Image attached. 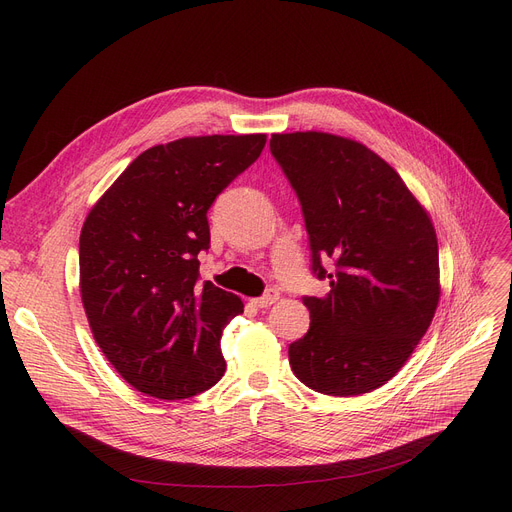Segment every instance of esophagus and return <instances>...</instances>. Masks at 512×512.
Wrapping results in <instances>:
<instances>
[{"instance_id": "34e87169", "label": "esophagus", "mask_w": 512, "mask_h": 512, "mask_svg": "<svg viewBox=\"0 0 512 512\" xmlns=\"http://www.w3.org/2000/svg\"><path fill=\"white\" fill-rule=\"evenodd\" d=\"M280 299V292L278 290H267L263 297H257V299H253L251 303L255 305V307H259V309H265V307H272L276 301Z\"/></svg>"}]
</instances>
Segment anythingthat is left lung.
I'll return each mask as SVG.
<instances>
[{
  "instance_id": "left-lung-1",
  "label": "left lung",
  "mask_w": 512,
  "mask_h": 512,
  "mask_svg": "<svg viewBox=\"0 0 512 512\" xmlns=\"http://www.w3.org/2000/svg\"><path fill=\"white\" fill-rule=\"evenodd\" d=\"M272 155L303 207L313 272L309 332L288 346L297 378L328 396H361L407 363L440 301L438 238L425 207L386 161L330 132L272 134ZM335 259L328 275L320 259Z\"/></svg>"
}]
</instances>
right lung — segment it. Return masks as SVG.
Listing matches in <instances>:
<instances>
[{"label":"right lung","mask_w":512,"mask_h":512,"mask_svg":"<svg viewBox=\"0 0 512 512\" xmlns=\"http://www.w3.org/2000/svg\"><path fill=\"white\" fill-rule=\"evenodd\" d=\"M265 134L184 137L143 151L80 230V299L95 342L122 378L161 400L222 380V330L245 305L199 284L207 209L261 155Z\"/></svg>","instance_id":"right-lung-1"}]
</instances>
